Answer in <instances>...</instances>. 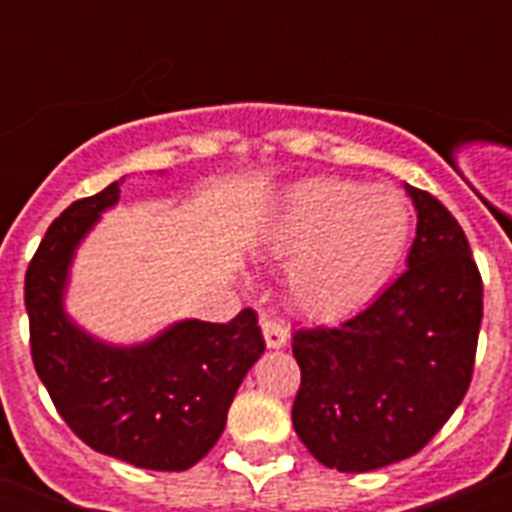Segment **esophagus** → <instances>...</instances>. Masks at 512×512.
<instances>
[{"label":"esophagus","instance_id":"1","mask_svg":"<svg viewBox=\"0 0 512 512\" xmlns=\"http://www.w3.org/2000/svg\"><path fill=\"white\" fill-rule=\"evenodd\" d=\"M261 330H264V341L269 348H282L289 338V328L274 318L261 320Z\"/></svg>","mask_w":512,"mask_h":512}]
</instances>
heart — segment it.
<instances>
[{
	"instance_id": "obj_1",
	"label": "heart",
	"mask_w": 512,
	"mask_h": 512,
	"mask_svg": "<svg viewBox=\"0 0 512 512\" xmlns=\"http://www.w3.org/2000/svg\"><path fill=\"white\" fill-rule=\"evenodd\" d=\"M410 241V207L395 187L318 176L284 192L256 248L292 261L289 292L312 318H338L372 300Z\"/></svg>"
}]
</instances>
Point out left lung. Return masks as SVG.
<instances>
[{"mask_svg": "<svg viewBox=\"0 0 512 512\" xmlns=\"http://www.w3.org/2000/svg\"><path fill=\"white\" fill-rule=\"evenodd\" d=\"M418 230L408 271L338 325L295 330L302 382L292 425L320 464L372 472L418 454L464 400L482 323L467 235L433 194L405 184Z\"/></svg>", "mask_w": 512, "mask_h": 512, "instance_id": "8db88e82", "label": "left lung"}]
</instances>
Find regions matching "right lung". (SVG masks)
Wrapping results in <instances>:
<instances>
[{"label": "right lung", "mask_w": 512, "mask_h": 512, "mask_svg": "<svg viewBox=\"0 0 512 512\" xmlns=\"http://www.w3.org/2000/svg\"><path fill=\"white\" fill-rule=\"evenodd\" d=\"M120 184L66 207L40 241L25 274L30 351L58 415L87 446L140 469L184 472L217 443L266 343L251 307L230 323L179 320L135 346L99 341L69 318L74 253L117 205Z\"/></svg>", "instance_id": "obj_1"}]
</instances>
